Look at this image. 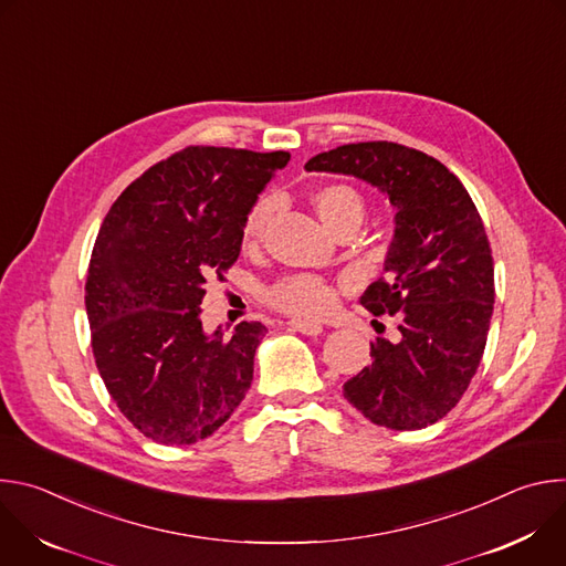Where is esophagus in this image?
<instances>
[{
    "mask_svg": "<svg viewBox=\"0 0 566 566\" xmlns=\"http://www.w3.org/2000/svg\"><path fill=\"white\" fill-rule=\"evenodd\" d=\"M289 325H291L295 332L304 334V336H319V334H322V325H319V322H313V319L291 317Z\"/></svg>",
    "mask_w": 566,
    "mask_h": 566,
    "instance_id": "1",
    "label": "esophagus"
}]
</instances>
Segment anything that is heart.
I'll list each match as a JSON object with an SVG mask.
<instances>
[{
  "instance_id": "b5f03b06",
  "label": "heart",
  "mask_w": 566,
  "mask_h": 566,
  "mask_svg": "<svg viewBox=\"0 0 566 566\" xmlns=\"http://www.w3.org/2000/svg\"><path fill=\"white\" fill-rule=\"evenodd\" d=\"M313 208L317 217L322 219L332 232H336L343 226L358 223L365 217V201L360 192L347 184H329L322 186L313 192ZM275 210V199L273 197H260L244 221V244H258V241L264 237L271 217ZM266 302L273 304L275 308H282L286 313L295 315H319L325 313L332 306L334 293L332 286L315 275H291L273 286L266 289L264 293Z\"/></svg>"
}]
</instances>
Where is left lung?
I'll use <instances>...</instances> for the list:
<instances>
[{
    "mask_svg": "<svg viewBox=\"0 0 566 566\" xmlns=\"http://www.w3.org/2000/svg\"><path fill=\"white\" fill-rule=\"evenodd\" d=\"M304 168L363 179L396 208L385 277L367 286L360 304L398 315L400 340L376 338L371 363L343 394L376 426L428 428L457 406L486 349L495 269L483 221L443 164L406 145L349 143Z\"/></svg>",
    "mask_w": 566,
    "mask_h": 566,
    "instance_id": "1",
    "label": "left lung"
}]
</instances>
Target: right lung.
I'll return each mask as SVG.
<instances>
[{
	"mask_svg": "<svg viewBox=\"0 0 566 566\" xmlns=\"http://www.w3.org/2000/svg\"><path fill=\"white\" fill-rule=\"evenodd\" d=\"M289 151L190 145L132 181L98 230L85 284L92 349L118 410L147 439L190 446L253 382L266 327L201 325L206 280L237 262L244 221Z\"/></svg>",
	"mask_w": 566,
	"mask_h": 566,
	"instance_id": "1",
	"label": "right lung"
}]
</instances>
